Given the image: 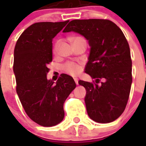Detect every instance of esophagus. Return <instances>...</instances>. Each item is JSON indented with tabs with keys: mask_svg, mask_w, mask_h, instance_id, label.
I'll use <instances>...</instances> for the list:
<instances>
[{
	"mask_svg": "<svg viewBox=\"0 0 146 146\" xmlns=\"http://www.w3.org/2000/svg\"><path fill=\"white\" fill-rule=\"evenodd\" d=\"M74 82H75V83L77 85H78V79H77V78H74Z\"/></svg>",
	"mask_w": 146,
	"mask_h": 146,
	"instance_id": "1",
	"label": "esophagus"
}]
</instances>
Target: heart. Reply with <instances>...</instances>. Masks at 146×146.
Returning a JSON list of instances; mask_svg holds the SVG:
<instances>
[{"instance_id":"b5f03b06","label":"heart","mask_w":146,"mask_h":146,"mask_svg":"<svg viewBox=\"0 0 146 146\" xmlns=\"http://www.w3.org/2000/svg\"><path fill=\"white\" fill-rule=\"evenodd\" d=\"M71 42H72L73 44L76 43H79V42H83L86 44V40L84 37L81 36H76L71 38ZM60 41H57L54 44L53 47V53L56 54L58 50L59 45H60ZM63 69L64 72H66L68 74H71L72 76H76L77 74H79L80 71V67L76 63L74 62H67L65 64L63 65Z\"/></svg>"}]
</instances>
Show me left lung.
Listing matches in <instances>:
<instances>
[{
    "label": "left lung",
    "mask_w": 146,
    "mask_h": 146,
    "mask_svg": "<svg viewBox=\"0 0 146 146\" xmlns=\"http://www.w3.org/2000/svg\"><path fill=\"white\" fill-rule=\"evenodd\" d=\"M70 31L82 35L91 47L85 72L95 80L79 81L86 90L88 115L98 123L114 121L124 111L132 82L128 42L119 27L109 20H72L63 32Z\"/></svg>",
    "instance_id": "8db88e82"
}]
</instances>
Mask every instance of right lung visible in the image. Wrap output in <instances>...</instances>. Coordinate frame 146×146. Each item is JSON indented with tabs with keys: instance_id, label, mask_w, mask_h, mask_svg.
<instances>
[{
	"instance_id": "add662e5",
	"label": "right lung",
	"mask_w": 146,
	"mask_h": 146,
	"mask_svg": "<svg viewBox=\"0 0 146 146\" xmlns=\"http://www.w3.org/2000/svg\"><path fill=\"white\" fill-rule=\"evenodd\" d=\"M40 22L23 31L14 52L16 91L25 113L42 126H55L64 118V103L76 84L61 74L57 82L47 79L52 60V38L69 23Z\"/></svg>"
}]
</instances>
